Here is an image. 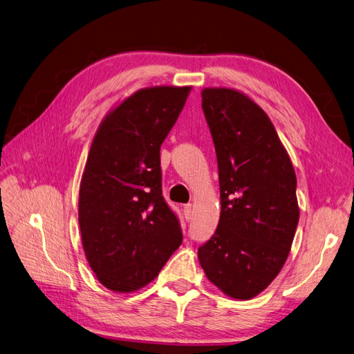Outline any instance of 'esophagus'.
Listing matches in <instances>:
<instances>
[{
    "label": "esophagus",
    "instance_id": "34e87169",
    "mask_svg": "<svg viewBox=\"0 0 354 354\" xmlns=\"http://www.w3.org/2000/svg\"><path fill=\"white\" fill-rule=\"evenodd\" d=\"M184 216H185V219L188 222L192 219V204H185V206H184Z\"/></svg>",
    "mask_w": 354,
    "mask_h": 354
}]
</instances>
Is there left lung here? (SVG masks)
<instances>
[{"mask_svg": "<svg viewBox=\"0 0 354 354\" xmlns=\"http://www.w3.org/2000/svg\"><path fill=\"white\" fill-rule=\"evenodd\" d=\"M218 158L221 219L198 247L216 287L248 300L282 269L299 225L297 178L272 122L256 102L226 88L201 93Z\"/></svg>", "mask_w": 354, "mask_h": 354, "instance_id": "obj_1", "label": "left lung"}]
</instances>
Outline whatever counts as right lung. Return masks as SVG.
Wrapping results in <instances>:
<instances>
[{"mask_svg": "<svg viewBox=\"0 0 354 354\" xmlns=\"http://www.w3.org/2000/svg\"><path fill=\"white\" fill-rule=\"evenodd\" d=\"M191 88L136 91L102 120L79 191V226L91 269L106 288L140 290L182 244L162 191L160 147Z\"/></svg>", "mask_w": 354, "mask_h": 354, "instance_id": "obj_1", "label": "right lung"}]
</instances>
